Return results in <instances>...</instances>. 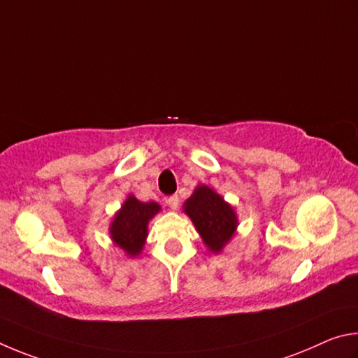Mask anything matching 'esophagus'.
<instances>
[{"label": "esophagus", "instance_id": "obj_1", "mask_svg": "<svg viewBox=\"0 0 358 358\" xmlns=\"http://www.w3.org/2000/svg\"><path fill=\"white\" fill-rule=\"evenodd\" d=\"M166 204L169 206V209L176 210V209L179 208V196H178V195H173V196H169V198L166 199Z\"/></svg>", "mask_w": 358, "mask_h": 358}]
</instances>
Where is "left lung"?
<instances>
[{
  "instance_id": "8db88e82",
  "label": "left lung",
  "mask_w": 358,
  "mask_h": 358,
  "mask_svg": "<svg viewBox=\"0 0 358 358\" xmlns=\"http://www.w3.org/2000/svg\"><path fill=\"white\" fill-rule=\"evenodd\" d=\"M182 212L192 220L208 252L214 255L223 252L239 227L233 206L204 184L196 185L192 196L185 199Z\"/></svg>"
}]
</instances>
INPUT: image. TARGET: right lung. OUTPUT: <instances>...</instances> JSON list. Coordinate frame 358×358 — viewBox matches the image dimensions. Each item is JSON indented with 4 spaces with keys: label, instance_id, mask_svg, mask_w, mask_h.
<instances>
[{
    "label": "right lung",
    "instance_id": "right-lung-1",
    "mask_svg": "<svg viewBox=\"0 0 358 358\" xmlns=\"http://www.w3.org/2000/svg\"><path fill=\"white\" fill-rule=\"evenodd\" d=\"M162 210L155 201L143 203L134 195H127L115 217L111 218L110 239L129 258L140 256L149 234V222Z\"/></svg>",
    "mask_w": 358,
    "mask_h": 358
}]
</instances>
